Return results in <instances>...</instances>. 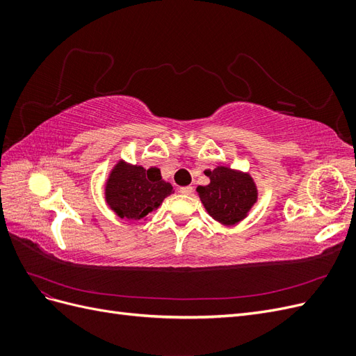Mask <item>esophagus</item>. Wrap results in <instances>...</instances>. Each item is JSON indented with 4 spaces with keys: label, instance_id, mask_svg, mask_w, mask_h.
<instances>
[{
    "label": "esophagus",
    "instance_id": "obj_1",
    "mask_svg": "<svg viewBox=\"0 0 356 356\" xmlns=\"http://www.w3.org/2000/svg\"><path fill=\"white\" fill-rule=\"evenodd\" d=\"M193 191H195V190H193V187H181L179 188V193H181V195H187V196H190V195H193Z\"/></svg>",
    "mask_w": 356,
    "mask_h": 356
}]
</instances>
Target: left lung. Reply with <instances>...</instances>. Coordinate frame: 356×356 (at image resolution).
I'll return each instance as SVG.
<instances>
[{"label":"left lung","instance_id":"left-lung-1","mask_svg":"<svg viewBox=\"0 0 356 356\" xmlns=\"http://www.w3.org/2000/svg\"><path fill=\"white\" fill-rule=\"evenodd\" d=\"M204 175L211 182L199 186L197 193L211 217L222 225L238 224L246 218L258 197L252 177L227 166L204 170Z\"/></svg>","mask_w":356,"mask_h":356}]
</instances>
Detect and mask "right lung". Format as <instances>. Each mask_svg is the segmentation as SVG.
<instances>
[{"label":"right lung","instance_id":"add662e5","mask_svg":"<svg viewBox=\"0 0 356 356\" xmlns=\"http://www.w3.org/2000/svg\"><path fill=\"white\" fill-rule=\"evenodd\" d=\"M172 193L161 179L160 169L126 163L120 160L105 182V202L120 218L143 220L156 211Z\"/></svg>","mask_w":356,"mask_h":356}]
</instances>
